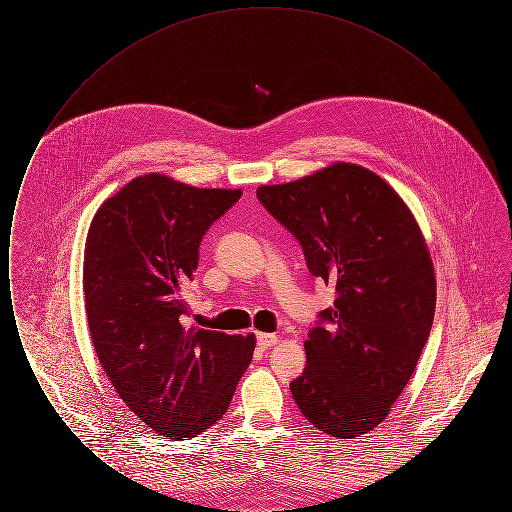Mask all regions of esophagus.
Wrapping results in <instances>:
<instances>
[{
	"label": "esophagus",
	"instance_id": "obj_1",
	"mask_svg": "<svg viewBox=\"0 0 512 512\" xmlns=\"http://www.w3.org/2000/svg\"><path fill=\"white\" fill-rule=\"evenodd\" d=\"M276 341H278L276 334H265V332H259V334H257V343H259L261 347H270V345H274Z\"/></svg>",
	"mask_w": 512,
	"mask_h": 512
}]
</instances>
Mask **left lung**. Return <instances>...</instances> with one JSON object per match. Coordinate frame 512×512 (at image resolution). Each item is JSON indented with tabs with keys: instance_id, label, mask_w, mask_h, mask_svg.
I'll use <instances>...</instances> for the list:
<instances>
[{
	"instance_id": "8db88e82",
	"label": "left lung",
	"mask_w": 512,
	"mask_h": 512,
	"mask_svg": "<svg viewBox=\"0 0 512 512\" xmlns=\"http://www.w3.org/2000/svg\"><path fill=\"white\" fill-rule=\"evenodd\" d=\"M257 197L338 293L305 341L293 399L320 432L359 438L390 414L432 330L436 274L424 236L390 184L353 163L261 186Z\"/></svg>"
}]
</instances>
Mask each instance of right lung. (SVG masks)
Returning a JSON list of instances; mask_svg holds the SVG:
<instances>
[{"label": "right lung", "instance_id": "1", "mask_svg": "<svg viewBox=\"0 0 512 512\" xmlns=\"http://www.w3.org/2000/svg\"><path fill=\"white\" fill-rule=\"evenodd\" d=\"M242 190L149 172L99 207L84 249L94 349L126 407L163 438H195L228 411L255 336L188 326L199 244Z\"/></svg>", "mask_w": 512, "mask_h": 512}]
</instances>
